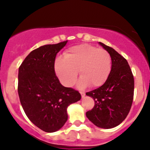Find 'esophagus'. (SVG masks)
<instances>
[{
  "instance_id": "obj_1",
  "label": "esophagus",
  "mask_w": 150,
  "mask_h": 150,
  "mask_svg": "<svg viewBox=\"0 0 150 150\" xmlns=\"http://www.w3.org/2000/svg\"><path fill=\"white\" fill-rule=\"evenodd\" d=\"M80 93L81 94V96H82V98L85 97V92H82V91H80Z\"/></svg>"
}]
</instances>
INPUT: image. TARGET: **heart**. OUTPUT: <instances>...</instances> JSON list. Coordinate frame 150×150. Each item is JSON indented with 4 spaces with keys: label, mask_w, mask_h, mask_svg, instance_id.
I'll use <instances>...</instances> for the list:
<instances>
[{
    "label": "heart",
    "mask_w": 150,
    "mask_h": 150,
    "mask_svg": "<svg viewBox=\"0 0 150 150\" xmlns=\"http://www.w3.org/2000/svg\"><path fill=\"white\" fill-rule=\"evenodd\" d=\"M55 70L65 87H71L75 83L79 71L81 86L89 85L91 87H97L102 85L109 76L111 57L104 49L81 44L67 50L64 59L58 58Z\"/></svg>",
    "instance_id": "heart-1"
}]
</instances>
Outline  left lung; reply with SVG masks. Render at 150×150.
Segmentation results:
<instances>
[{
	"label": "left lung",
	"mask_w": 150,
	"mask_h": 150,
	"mask_svg": "<svg viewBox=\"0 0 150 150\" xmlns=\"http://www.w3.org/2000/svg\"><path fill=\"white\" fill-rule=\"evenodd\" d=\"M111 57V70L103 85L86 92L94 106L86 116L96 126L112 128L125 119L134 96V77L128 61L113 48L99 42Z\"/></svg>",
	"instance_id": "8db88e82"
}]
</instances>
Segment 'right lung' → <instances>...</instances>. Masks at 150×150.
<instances>
[{"mask_svg":"<svg viewBox=\"0 0 150 150\" xmlns=\"http://www.w3.org/2000/svg\"><path fill=\"white\" fill-rule=\"evenodd\" d=\"M67 41L33 50L19 68L18 91L25 114L41 130L56 132L68 120L67 108L80 100L78 91L65 87L55 73L56 54Z\"/></svg>","mask_w":150,"mask_h":150,"instance_id":"add662e5","label":"right lung"}]
</instances>
